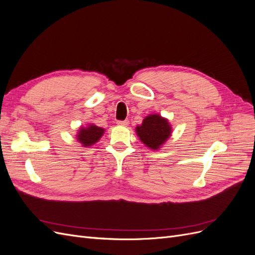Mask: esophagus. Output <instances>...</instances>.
<instances>
[{
    "label": "esophagus",
    "instance_id": "34e87169",
    "mask_svg": "<svg viewBox=\"0 0 255 255\" xmlns=\"http://www.w3.org/2000/svg\"><path fill=\"white\" fill-rule=\"evenodd\" d=\"M117 125H118V126L127 127V126L128 125V120H119V121H117Z\"/></svg>",
    "mask_w": 255,
    "mask_h": 255
}]
</instances>
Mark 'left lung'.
<instances>
[{
	"label": "left lung",
	"mask_w": 255,
	"mask_h": 255,
	"mask_svg": "<svg viewBox=\"0 0 255 255\" xmlns=\"http://www.w3.org/2000/svg\"><path fill=\"white\" fill-rule=\"evenodd\" d=\"M136 132L146 146L156 150L170 136L171 128L168 120L158 115H150L142 121L141 126L136 128Z\"/></svg>",
	"instance_id": "1"
}]
</instances>
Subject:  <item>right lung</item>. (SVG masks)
Instances as JSON below:
<instances>
[{"instance_id":"add662e5","label":"right lung","mask_w":255,"mask_h":255,"mask_svg":"<svg viewBox=\"0 0 255 255\" xmlns=\"http://www.w3.org/2000/svg\"><path fill=\"white\" fill-rule=\"evenodd\" d=\"M104 134V129L97 126L91 125L86 128H81L78 134V140L85 146L96 143Z\"/></svg>"}]
</instances>
